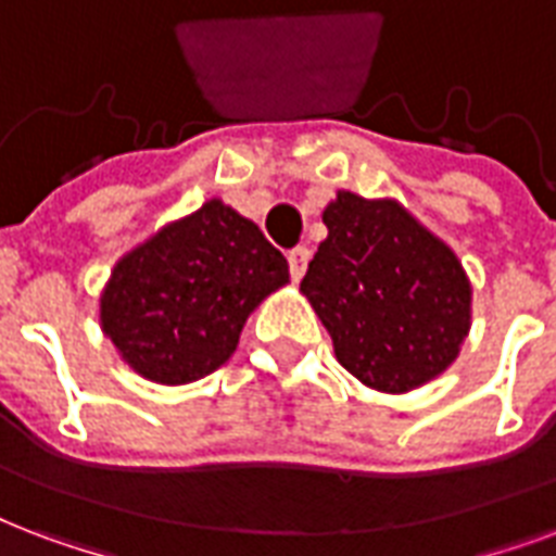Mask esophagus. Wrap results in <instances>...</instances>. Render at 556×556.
<instances>
[{"label": "esophagus", "mask_w": 556, "mask_h": 556, "mask_svg": "<svg viewBox=\"0 0 556 556\" xmlns=\"http://www.w3.org/2000/svg\"><path fill=\"white\" fill-rule=\"evenodd\" d=\"M308 260H312V250L296 244L294 250H288V265H291V279H303L308 268Z\"/></svg>", "instance_id": "esophagus-1"}]
</instances>
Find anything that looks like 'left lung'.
Masks as SVG:
<instances>
[{"label":"left lung","instance_id":"8db88e82","mask_svg":"<svg viewBox=\"0 0 556 556\" xmlns=\"http://www.w3.org/2000/svg\"><path fill=\"white\" fill-rule=\"evenodd\" d=\"M300 291L332 334L334 355L376 391L402 393L455 362L469 332L460 262L400 203L338 192Z\"/></svg>","mask_w":556,"mask_h":556}]
</instances>
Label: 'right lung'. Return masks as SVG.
<instances>
[{"mask_svg":"<svg viewBox=\"0 0 556 556\" xmlns=\"http://www.w3.org/2000/svg\"><path fill=\"white\" fill-rule=\"evenodd\" d=\"M286 282V256L260 227L210 201L118 262L101 326L146 379L186 384L230 358L250 312Z\"/></svg>","mask_w":556,"mask_h":556,"instance_id":"obj_1","label":"right lung"}]
</instances>
